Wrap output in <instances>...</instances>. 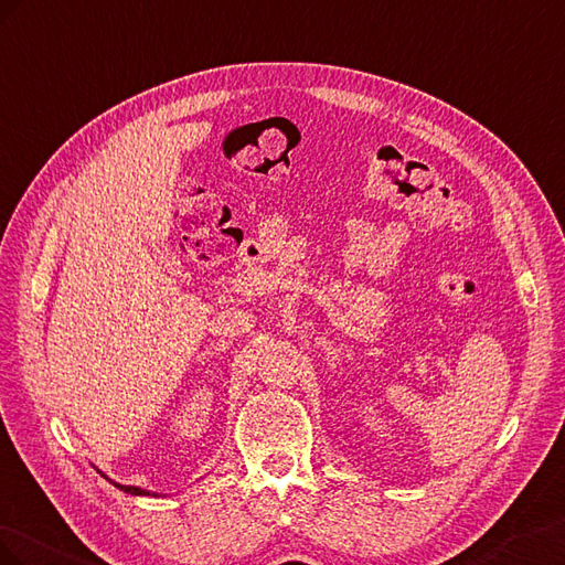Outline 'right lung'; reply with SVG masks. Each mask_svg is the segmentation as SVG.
<instances>
[{
  "instance_id": "add662e5",
  "label": "right lung",
  "mask_w": 565,
  "mask_h": 565,
  "mask_svg": "<svg viewBox=\"0 0 565 565\" xmlns=\"http://www.w3.org/2000/svg\"><path fill=\"white\" fill-rule=\"evenodd\" d=\"M113 486H116V488H120V490H125L127 494H151V492H147V490H141V488H135V486H118V482H113Z\"/></svg>"
}]
</instances>
